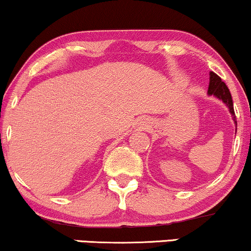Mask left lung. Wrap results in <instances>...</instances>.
I'll list each match as a JSON object with an SVG mask.
<instances>
[{
	"label": "left lung",
	"mask_w": 251,
	"mask_h": 251,
	"mask_svg": "<svg viewBox=\"0 0 251 251\" xmlns=\"http://www.w3.org/2000/svg\"><path fill=\"white\" fill-rule=\"evenodd\" d=\"M208 95L216 97V98H219L220 100H222L226 105H227L229 108V112H230L232 116V119H234L235 124L237 125L236 117H235V112H234V106H232V98H231L230 91H229L228 86L226 85L225 81H222L221 78L217 76L216 74H214V72H210L209 74Z\"/></svg>",
	"instance_id": "obj_1"
}]
</instances>
